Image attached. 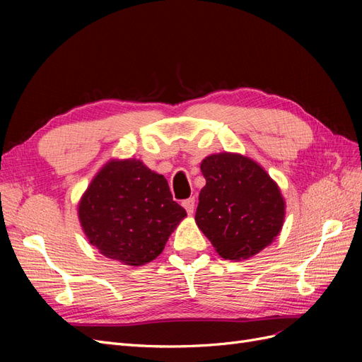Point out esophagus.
I'll return each instance as SVG.
<instances>
[{
    "label": "esophagus",
    "instance_id": "34e87169",
    "mask_svg": "<svg viewBox=\"0 0 362 362\" xmlns=\"http://www.w3.org/2000/svg\"><path fill=\"white\" fill-rule=\"evenodd\" d=\"M182 206L185 208V211H187L189 214H193L194 213V206H196L194 198H189V199L182 201Z\"/></svg>",
    "mask_w": 362,
    "mask_h": 362
}]
</instances>
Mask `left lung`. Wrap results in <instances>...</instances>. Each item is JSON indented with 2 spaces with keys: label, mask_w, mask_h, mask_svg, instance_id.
<instances>
[{
  "label": "left lung",
  "mask_w": 362,
  "mask_h": 362,
  "mask_svg": "<svg viewBox=\"0 0 362 362\" xmlns=\"http://www.w3.org/2000/svg\"><path fill=\"white\" fill-rule=\"evenodd\" d=\"M201 170L196 225L225 259H246L275 238L286 204L275 181L255 161L238 154L206 157Z\"/></svg>",
  "instance_id": "left-lung-1"
}]
</instances>
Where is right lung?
<instances>
[{
    "instance_id": "add662e5",
    "label": "right lung",
    "mask_w": 362,
    "mask_h": 362,
    "mask_svg": "<svg viewBox=\"0 0 362 362\" xmlns=\"http://www.w3.org/2000/svg\"><path fill=\"white\" fill-rule=\"evenodd\" d=\"M78 214L90 245L128 266L156 259L187 216L172 199L166 178L140 160L107 163L81 198Z\"/></svg>"
}]
</instances>
